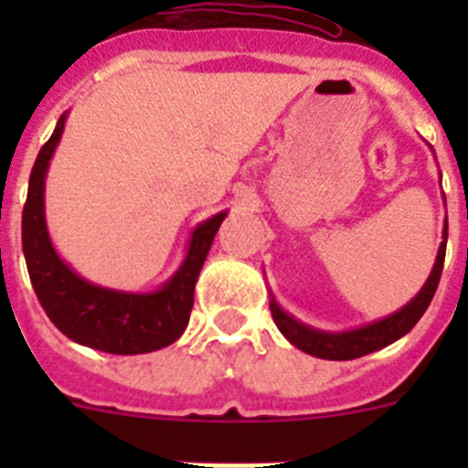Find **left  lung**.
I'll list each match as a JSON object with an SVG mask.
<instances>
[{
    "label": "left lung",
    "instance_id": "obj_1",
    "mask_svg": "<svg viewBox=\"0 0 468 468\" xmlns=\"http://www.w3.org/2000/svg\"><path fill=\"white\" fill-rule=\"evenodd\" d=\"M445 246H448V215H445L443 241H441V248H438L436 264H433L427 283L421 285V291L417 292L403 309H399V312L391 314V316L382 318V321H375V324H367L356 330H346V333H325V330H316L300 324V321L292 318L291 314H285L283 309L276 304L274 297H271L270 309L271 316H274V324L279 325V330L285 335V340L291 342V345H295L297 349H302L304 354H312V356L316 358L351 361V358L373 354V351L400 340L405 333H410V330L415 328L417 321L424 316V312H427V307L433 300V292H436L441 274H443Z\"/></svg>",
    "mask_w": 468,
    "mask_h": 468
}]
</instances>
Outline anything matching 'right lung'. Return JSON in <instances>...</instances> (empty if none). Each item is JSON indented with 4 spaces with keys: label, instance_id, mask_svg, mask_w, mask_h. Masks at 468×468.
Segmentation results:
<instances>
[{
    "label": "right lung",
    "instance_id": "add662e5",
    "mask_svg": "<svg viewBox=\"0 0 468 468\" xmlns=\"http://www.w3.org/2000/svg\"><path fill=\"white\" fill-rule=\"evenodd\" d=\"M65 119L68 114L58 119L56 131L37 154L23 208V253L32 288L53 325L69 340L122 356L164 349L187 328L198 271L227 213L213 215L192 231L187 258L159 291L122 292L89 283L58 258L44 218V177Z\"/></svg>",
    "mask_w": 468,
    "mask_h": 468
}]
</instances>
